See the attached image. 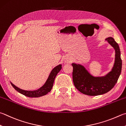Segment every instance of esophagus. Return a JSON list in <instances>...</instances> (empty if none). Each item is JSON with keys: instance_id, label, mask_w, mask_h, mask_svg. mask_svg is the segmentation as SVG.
<instances>
[{"instance_id": "34e87169", "label": "esophagus", "mask_w": 126, "mask_h": 126, "mask_svg": "<svg viewBox=\"0 0 126 126\" xmlns=\"http://www.w3.org/2000/svg\"><path fill=\"white\" fill-rule=\"evenodd\" d=\"M64 62L65 63H70L71 62L70 59L68 58V57H65V58L64 59Z\"/></svg>"}]
</instances>
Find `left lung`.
Instances as JSON below:
<instances>
[{
	"label": "left lung",
	"mask_w": 126,
	"mask_h": 126,
	"mask_svg": "<svg viewBox=\"0 0 126 126\" xmlns=\"http://www.w3.org/2000/svg\"><path fill=\"white\" fill-rule=\"evenodd\" d=\"M105 40L115 50V59L111 72L102 77H94L83 65L72 63L73 80L80 92L89 96L104 94L112 89L118 79L122 69L121 52L118 43L113 38L109 37Z\"/></svg>",
	"instance_id": "1"
}]
</instances>
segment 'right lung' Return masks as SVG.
Wrapping results in <instances>:
<instances>
[{"label":"right lung","mask_w":126,"mask_h":126,"mask_svg":"<svg viewBox=\"0 0 126 126\" xmlns=\"http://www.w3.org/2000/svg\"><path fill=\"white\" fill-rule=\"evenodd\" d=\"M62 69V65L59 64L58 65L56 66L55 68H54L51 72L50 73L49 75L47 81H46L44 85H43L41 88L40 89H37L36 90H33V91H28V90H22L18 88V87L16 86L15 85L10 82L11 85L18 92L21 93V94L26 96L27 97H38L42 96H44L45 95L47 94L51 90V89L53 87V83L54 81V79H55V78L57 74L59 73V71H60Z\"/></svg>","instance_id":"right-lung-1"}]
</instances>
